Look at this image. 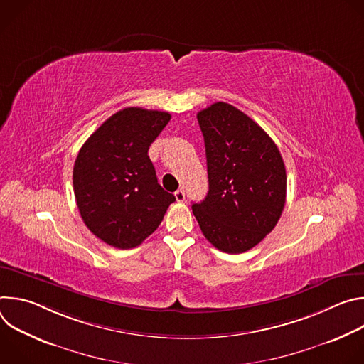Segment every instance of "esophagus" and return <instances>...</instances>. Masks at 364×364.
Returning <instances> with one entry per match:
<instances>
[{"label": "esophagus", "mask_w": 364, "mask_h": 364, "mask_svg": "<svg viewBox=\"0 0 364 364\" xmlns=\"http://www.w3.org/2000/svg\"><path fill=\"white\" fill-rule=\"evenodd\" d=\"M174 196H176V200H177V201H180V203L186 200V193H184V190H183V188L177 190V191L174 193Z\"/></svg>", "instance_id": "1"}]
</instances>
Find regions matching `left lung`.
I'll return each instance as SVG.
<instances>
[{"mask_svg":"<svg viewBox=\"0 0 364 364\" xmlns=\"http://www.w3.org/2000/svg\"><path fill=\"white\" fill-rule=\"evenodd\" d=\"M204 136L209 191L193 215L215 247L242 253L277 226L287 196V173L272 138L226 102L197 114Z\"/></svg>","mask_w":364,"mask_h":364,"instance_id":"obj_1","label":"left lung"}]
</instances>
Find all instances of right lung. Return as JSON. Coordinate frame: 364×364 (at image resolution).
<instances>
[{
	"label": "right lung",
	"instance_id": "add662e5",
	"mask_svg": "<svg viewBox=\"0 0 364 364\" xmlns=\"http://www.w3.org/2000/svg\"><path fill=\"white\" fill-rule=\"evenodd\" d=\"M171 115L125 108L103 122L83 144L73 167L80 216L100 240L131 249L160 226L176 197L166 191L148 157L149 145Z\"/></svg>",
	"mask_w": 364,
	"mask_h": 364
}]
</instances>
